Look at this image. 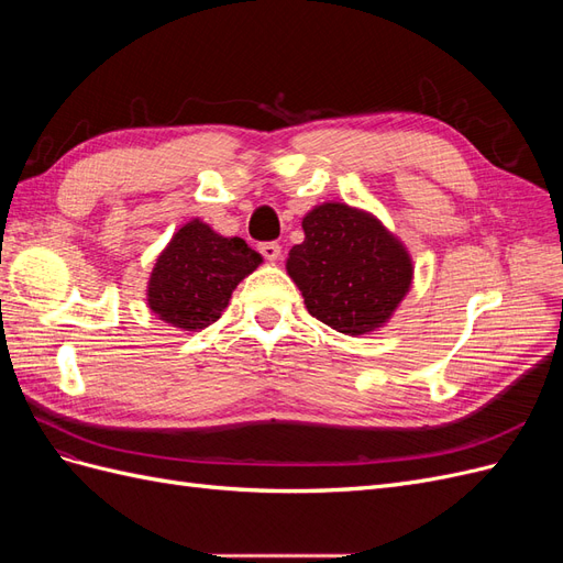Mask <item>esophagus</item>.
Masks as SVG:
<instances>
[{
	"instance_id": "obj_1",
	"label": "esophagus",
	"mask_w": 563,
	"mask_h": 563,
	"mask_svg": "<svg viewBox=\"0 0 563 563\" xmlns=\"http://www.w3.org/2000/svg\"><path fill=\"white\" fill-rule=\"evenodd\" d=\"M258 251H261L263 258L269 261V263L279 261V255H282V246H279L277 242H263V244L258 246Z\"/></svg>"
}]
</instances>
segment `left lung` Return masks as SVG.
<instances>
[{"label": "left lung", "mask_w": 563, "mask_h": 563, "mask_svg": "<svg viewBox=\"0 0 563 563\" xmlns=\"http://www.w3.org/2000/svg\"><path fill=\"white\" fill-rule=\"evenodd\" d=\"M305 242L288 253L286 272L305 308L327 327L362 335L383 323L411 288V255L378 218L329 201L302 218Z\"/></svg>", "instance_id": "1"}]
</instances>
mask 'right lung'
I'll use <instances>...</instances> for the list:
<instances>
[{"mask_svg":"<svg viewBox=\"0 0 563 563\" xmlns=\"http://www.w3.org/2000/svg\"><path fill=\"white\" fill-rule=\"evenodd\" d=\"M261 263V253L240 236H223L201 220H190L152 267L147 305L176 329H207L228 308L236 284Z\"/></svg>","mask_w":563,"mask_h":563,"instance_id":"obj_1","label":"right lung"}]
</instances>
